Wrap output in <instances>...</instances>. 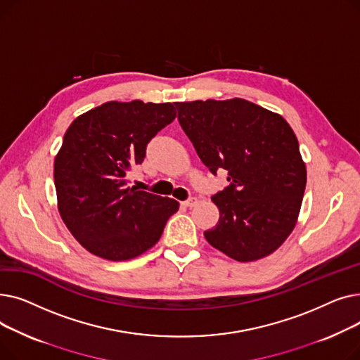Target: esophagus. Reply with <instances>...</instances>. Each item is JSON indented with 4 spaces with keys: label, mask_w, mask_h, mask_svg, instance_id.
Returning <instances> with one entry per match:
<instances>
[{
    "label": "esophagus",
    "mask_w": 360,
    "mask_h": 360,
    "mask_svg": "<svg viewBox=\"0 0 360 360\" xmlns=\"http://www.w3.org/2000/svg\"><path fill=\"white\" fill-rule=\"evenodd\" d=\"M197 202H198V200H197V198H190V200L184 201V202H182V205H184V207H188V209H193V207H195V205H197Z\"/></svg>",
    "instance_id": "esophagus-1"
}]
</instances>
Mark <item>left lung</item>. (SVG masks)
Listing matches in <instances>:
<instances>
[{
  "instance_id": "left-lung-1",
  "label": "left lung",
  "mask_w": 360,
  "mask_h": 360,
  "mask_svg": "<svg viewBox=\"0 0 360 360\" xmlns=\"http://www.w3.org/2000/svg\"><path fill=\"white\" fill-rule=\"evenodd\" d=\"M178 121L213 175L229 185L212 197L216 228L204 236L228 257L248 262L274 252L292 233L307 167L288 121L245 99L178 102Z\"/></svg>"
}]
</instances>
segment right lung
<instances>
[{"label":"right lung","mask_w":360,"mask_h":360,"mask_svg":"<svg viewBox=\"0 0 360 360\" xmlns=\"http://www.w3.org/2000/svg\"><path fill=\"white\" fill-rule=\"evenodd\" d=\"M172 103L106 102L68 127L53 162L58 210L71 235L93 255L127 261L160 239L178 212L172 198L127 186L146 147L172 122Z\"/></svg>","instance_id":"obj_1"}]
</instances>
